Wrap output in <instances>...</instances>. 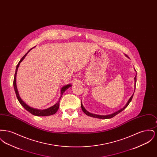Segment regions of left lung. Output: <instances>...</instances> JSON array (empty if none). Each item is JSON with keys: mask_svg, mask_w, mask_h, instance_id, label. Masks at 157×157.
<instances>
[{"mask_svg": "<svg viewBox=\"0 0 157 157\" xmlns=\"http://www.w3.org/2000/svg\"><path fill=\"white\" fill-rule=\"evenodd\" d=\"M126 56L128 57V56H127V55H126ZM134 79L135 90V86H136V75H135V76ZM134 94H132V96L131 97V98H129V99L128 100V101L127 104L125 105V106H124V108H122V109H121L120 110L117 111V112H113V113H112V114H109V115H97V114H94V113H90V112H88V111H87L85 109V108L83 107V105H82V102H81V108H82V111H83V112H84L86 115L90 116V117H91L97 118H99V119H109V118H113V117H115V115H117V114H118V113H120V112H122V111L125 108H127V106H128V105L131 102V100H132V97H133Z\"/></svg>", "mask_w": 157, "mask_h": 157, "instance_id": "1", "label": "left lung"}]
</instances>
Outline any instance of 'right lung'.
Instances as JSON below:
<instances>
[{
    "label": "right lung",
    "mask_w": 157,
    "mask_h": 157,
    "mask_svg": "<svg viewBox=\"0 0 157 157\" xmlns=\"http://www.w3.org/2000/svg\"><path fill=\"white\" fill-rule=\"evenodd\" d=\"M30 49V50H29L28 51V52L26 53L22 58V59H21V60L19 61V62L18 63V64L16 66V72H15V76H14V80H13V86H14V89H15V93H16V97L17 98L19 102H20V104L22 105L23 106V107L26 109L27 110L28 112H30V113H32V115H35V116H39V117H45V116H49V115H52L55 114L56 112H57V111L59 109V101L60 98L62 97L63 94L64 93V92L66 90L68 89L69 87H71L72 85L71 84H68L67 85H65L64 86H63L61 89V92H60V97L59 98V100L58 101V102L53 105L52 106L48 108V109H42V110H40V109H35V108H33L32 107H30L29 106H28V105L26 104L22 100V99L20 97L19 95V92H18V90L17 89V86H16V74H17V69L18 67L20 65V63L23 60L25 59V56L27 55V54L29 52L30 50L32 49Z\"/></svg>",
    "instance_id": "right-lung-1"
}]
</instances>
